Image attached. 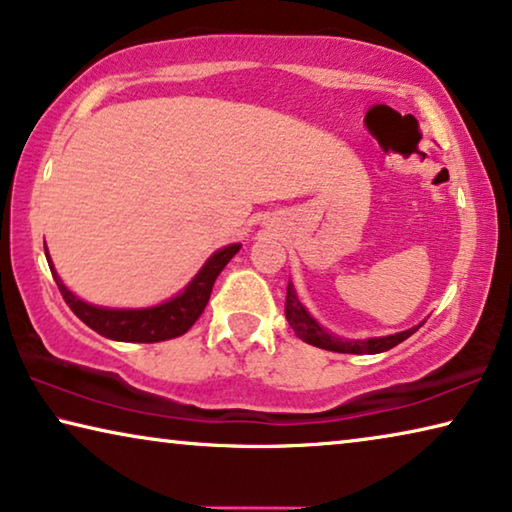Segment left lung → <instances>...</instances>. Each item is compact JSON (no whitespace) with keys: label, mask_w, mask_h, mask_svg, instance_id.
Segmentation results:
<instances>
[{"label":"left lung","mask_w":512,"mask_h":512,"mask_svg":"<svg viewBox=\"0 0 512 512\" xmlns=\"http://www.w3.org/2000/svg\"><path fill=\"white\" fill-rule=\"evenodd\" d=\"M286 320L288 325L293 327V332L297 338H302L304 343L316 345V348L322 350H332V352H348V355H377V352H387L393 345L403 343L405 338H410L416 329H407V332H398L391 336H380V338H366V341H341V338L332 336L325 332L316 320L309 316V311L304 309L302 302L297 300L293 283H288L286 290Z\"/></svg>","instance_id":"left-lung-1"}]
</instances>
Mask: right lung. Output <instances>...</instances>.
Instances as JSON below:
<instances>
[{"label": "right lung", "mask_w": 512, "mask_h": 512, "mask_svg": "<svg viewBox=\"0 0 512 512\" xmlns=\"http://www.w3.org/2000/svg\"><path fill=\"white\" fill-rule=\"evenodd\" d=\"M238 251H240V245H231L215 251L183 293L171 297L169 302H164L160 306H151V309H102V306L86 304L64 286V281H61L59 274L54 272L50 256L47 254L45 256H47V263H50L52 277L57 281V286L61 290V295H64L66 304L70 306V311H73L84 325H89L93 332H98L105 338H112V341L157 343V341H169V338L183 336L187 329L199 320V316L210 300L215 279L219 277V272L224 270L226 263L238 254Z\"/></svg>", "instance_id": "obj_1"}]
</instances>
